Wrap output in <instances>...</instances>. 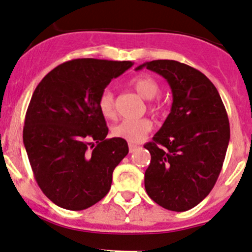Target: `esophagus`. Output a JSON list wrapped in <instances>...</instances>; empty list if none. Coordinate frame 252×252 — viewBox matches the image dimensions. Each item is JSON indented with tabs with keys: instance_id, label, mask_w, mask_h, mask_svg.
<instances>
[{
	"instance_id": "esophagus-1",
	"label": "esophagus",
	"mask_w": 252,
	"mask_h": 252,
	"mask_svg": "<svg viewBox=\"0 0 252 252\" xmlns=\"http://www.w3.org/2000/svg\"><path fill=\"white\" fill-rule=\"evenodd\" d=\"M137 150V146L136 145H134V144H129V152L130 153H133V152H135V151Z\"/></svg>"
}]
</instances>
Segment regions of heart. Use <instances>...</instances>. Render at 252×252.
Returning <instances> with one entry per match:
<instances>
[{
  "label": "heart",
  "instance_id": "heart-1",
  "mask_svg": "<svg viewBox=\"0 0 252 252\" xmlns=\"http://www.w3.org/2000/svg\"><path fill=\"white\" fill-rule=\"evenodd\" d=\"M131 87L136 91L140 96L144 99H150L148 102V108L151 112L159 113L161 111V105L153 97L159 94L160 87L155 78L148 75L136 76L131 79ZM97 106H99L100 112L106 118H113L116 116V101L115 94L111 89L106 88L100 94L99 100H97ZM152 129V122L148 118H139V119H124L116 124L112 129L113 136L123 139L130 144H137L142 141L144 137L150 133Z\"/></svg>",
  "mask_w": 252,
  "mask_h": 252
}]
</instances>
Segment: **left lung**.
Listing matches in <instances>:
<instances>
[{"label":"left lung","instance_id":"8db88e82","mask_svg":"<svg viewBox=\"0 0 252 252\" xmlns=\"http://www.w3.org/2000/svg\"><path fill=\"white\" fill-rule=\"evenodd\" d=\"M146 67L168 81L171 111L144 147L151 153L145 189L171 211L198 205L215 186L229 142V121L216 87L197 68L175 60H153Z\"/></svg>","mask_w":252,"mask_h":252}]
</instances>
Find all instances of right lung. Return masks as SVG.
Listing matches in <instances>:
<instances>
[{
	"label": "right lung",
	"mask_w": 252,
	"mask_h": 252,
	"mask_svg": "<svg viewBox=\"0 0 252 252\" xmlns=\"http://www.w3.org/2000/svg\"><path fill=\"white\" fill-rule=\"evenodd\" d=\"M131 62L73 59L60 63L36 87L23 130L37 185L58 206L84 210L102 199L112 173L128 155L126 140L106 139L97 100Z\"/></svg>",
	"instance_id": "add662e5"
}]
</instances>
